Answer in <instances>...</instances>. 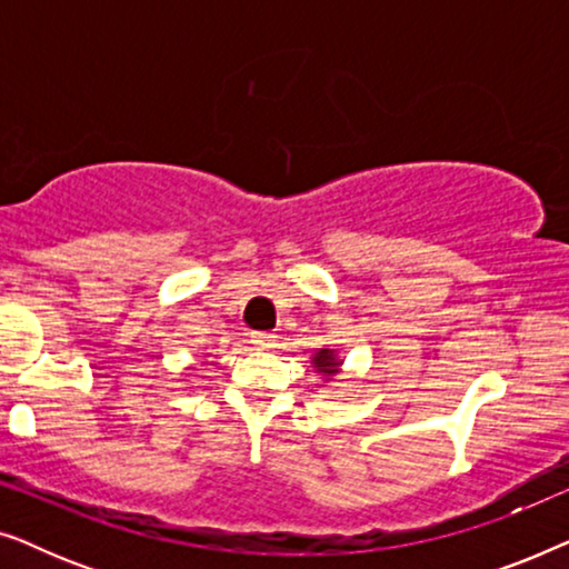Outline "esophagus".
<instances>
[{
	"label": "esophagus",
	"instance_id": "obj_1",
	"mask_svg": "<svg viewBox=\"0 0 569 569\" xmlns=\"http://www.w3.org/2000/svg\"><path fill=\"white\" fill-rule=\"evenodd\" d=\"M274 339L277 337H271V333H251V345L256 349H271L274 347Z\"/></svg>",
	"mask_w": 569,
	"mask_h": 569
}]
</instances>
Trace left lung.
<instances>
[{
	"mask_svg": "<svg viewBox=\"0 0 569 569\" xmlns=\"http://www.w3.org/2000/svg\"><path fill=\"white\" fill-rule=\"evenodd\" d=\"M310 365H313V370L323 378V383H333L341 372V365H345V360L339 357V349L323 347V349H316V352L310 355Z\"/></svg>",
	"mask_w": 569,
	"mask_h": 569,
	"instance_id": "8db88e82",
	"label": "left lung"
}]
</instances>
